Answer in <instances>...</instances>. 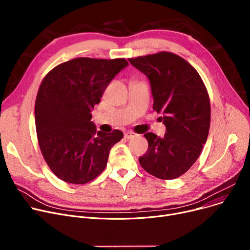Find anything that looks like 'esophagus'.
Here are the masks:
<instances>
[{
  "label": "esophagus",
  "instance_id": "esophagus-1",
  "mask_svg": "<svg viewBox=\"0 0 250 250\" xmlns=\"http://www.w3.org/2000/svg\"><path fill=\"white\" fill-rule=\"evenodd\" d=\"M137 134L136 133H134L133 131H126L125 133H124V137L126 138V139H131V138H133V137H135Z\"/></svg>",
  "mask_w": 250,
  "mask_h": 250
}]
</instances>
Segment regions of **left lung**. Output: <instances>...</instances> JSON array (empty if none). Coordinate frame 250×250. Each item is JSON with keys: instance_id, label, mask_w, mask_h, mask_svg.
Masks as SVG:
<instances>
[{"instance_id": "8db88e82", "label": "left lung", "mask_w": 250, "mask_h": 250, "mask_svg": "<svg viewBox=\"0 0 250 250\" xmlns=\"http://www.w3.org/2000/svg\"><path fill=\"white\" fill-rule=\"evenodd\" d=\"M149 79L153 110L164 116L163 138L148 132V149L139 157L144 170L161 180L177 179L192 167L206 143L211 121L208 91L194 66L167 51L129 58Z\"/></svg>"}]
</instances>
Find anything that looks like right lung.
<instances>
[{
	"mask_svg": "<svg viewBox=\"0 0 250 250\" xmlns=\"http://www.w3.org/2000/svg\"><path fill=\"white\" fill-rule=\"evenodd\" d=\"M127 64L125 58L78 57L56 65L42 80L35 101L37 139L43 158L58 179L83 185L107 167L110 150L123 132H97L91 113Z\"/></svg>",
	"mask_w": 250,
	"mask_h": 250,
	"instance_id": "add662e5",
	"label": "right lung"
}]
</instances>
